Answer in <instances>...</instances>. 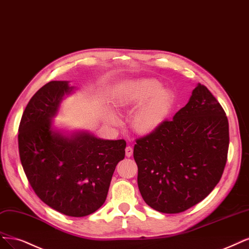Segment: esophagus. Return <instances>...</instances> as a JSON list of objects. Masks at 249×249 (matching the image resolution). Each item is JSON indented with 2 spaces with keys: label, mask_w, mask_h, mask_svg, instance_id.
Listing matches in <instances>:
<instances>
[{
  "label": "esophagus",
  "mask_w": 249,
  "mask_h": 249,
  "mask_svg": "<svg viewBox=\"0 0 249 249\" xmlns=\"http://www.w3.org/2000/svg\"><path fill=\"white\" fill-rule=\"evenodd\" d=\"M132 154H133V148L131 146H126L125 147V156L127 158H130V157H132Z\"/></svg>",
  "instance_id": "esophagus-1"
}]
</instances>
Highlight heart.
<instances>
[{
    "mask_svg": "<svg viewBox=\"0 0 249 249\" xmlns=\"http://www.w3.org/2000/svg\"><path fill=\"white\" fill-rule=\"evenodd\" d=\"M115 106L122 110H133L131 118L133 130L139 135H150L166 123L174 105V95L168 89H161L156 79H141L126 84L115 97ZM110 124L119 125L121 119L112 111H107Z\"/></svg>",
    "mask_w": 249,
    "mask_h": 249,
    "instance_id": "b5f03b06",
    "label": "heart"
}]
</instances>
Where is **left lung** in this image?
Wrapping results in <instances>:
<instances>
[{
    "label": "left lung",
    "mask_w": 249,
    "mask_h": 249,
    "mask_svg": "<svg viewBox=\"0 0 249 249\" xmlns=\"http://www.w3.org/2000/svg\"><path fill=\"white\" fill-rule=\"evenodd\" d=\"M229 142L225 110L198 83L172 121L136 140L134 159L145 203L161 213H179L204 200L224 173Z\"/></svg>",
    "instance_id": "1"
}]
</instances>
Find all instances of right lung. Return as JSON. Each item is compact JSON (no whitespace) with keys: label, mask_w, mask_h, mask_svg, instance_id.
I'll return each mask as SVG.
<instances>
[{"label":"right lung","mask_w":249,"mask_h":249,"mask_svg":"<svg viewBox=\"0 0 249 249\" xmlns=\"http://www.w3.org/2000/svg\"><path fill=\"white\" fill-rule=\"evenodd\" d=\"M74 89L68 81H50L32 97L20 121L18 149L24 173L39 198L65 215L82 217L104 204L126 143L53 128L59 104Z\"/></svg>","instance_id":"right-lung-1"}]
</instances>
